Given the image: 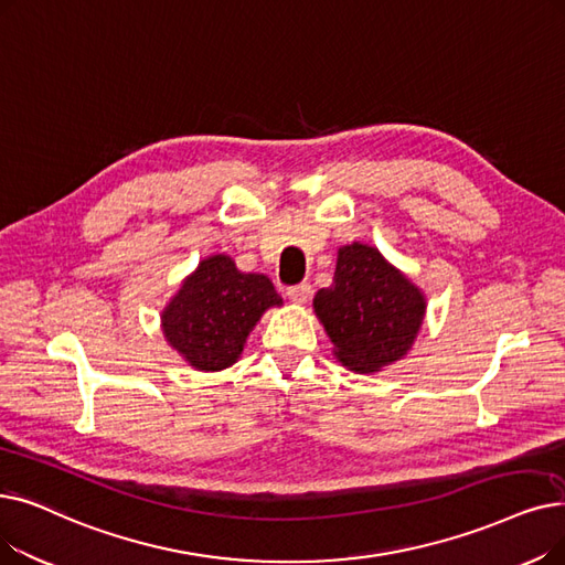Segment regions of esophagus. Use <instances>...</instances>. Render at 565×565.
Here are the masks:
<instances>
[{
    "mask_svg": "<svg viewBox=\"0 0 565 565\" xmlns=\"http://www.w3.org/2000/svg\"><path fill=\"white\" fill-rule=\"evenodd\" d=\"M309 298H311V284H300V286L288 288V300L292 305H307Z\"/></svg>",
    "mask_w": 565,
    "mask_h": 565,
    "instance_id": "obj_1",
    "label": "esophagus"
}]
</instances>
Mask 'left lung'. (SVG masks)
Wrapping results in <instances>:
<instances>
[{"mask_svg": "<svg viewBox=\"0 0 565 565\" xmlns=\"http://www.w3.org/2000/svg\"><path fill=\"white\" fill-rule=\"evenodd\" d=\"M332 355L355 374H374L408 355L427 296L372 244H343L334 279L313 298Z\"/></svg>", "mask_w": 565, "mask_h": 565, "instance_id": "1", "label": "left lung"}]
</instances>
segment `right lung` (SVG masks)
I'll return each instance as SVG.
<instances>
[{
    "mask_svg": "<svg viewBox=\"0 0 565 565\" xmlns=\"http://www.w3.org/2000/svg\"><path fill=\"white\" fill-rule=\"evenodd\" d=\"M281 305L269 277L242 273L228 254H212L168 300L161 330L168 347L195 372H222L239 360L260 316Z\"/></svg>",
    "mask_w": 565,
    "mask_h": 565,
    "instance_id": "add662e5",
    "label": "right lung"
}]
</instances>
